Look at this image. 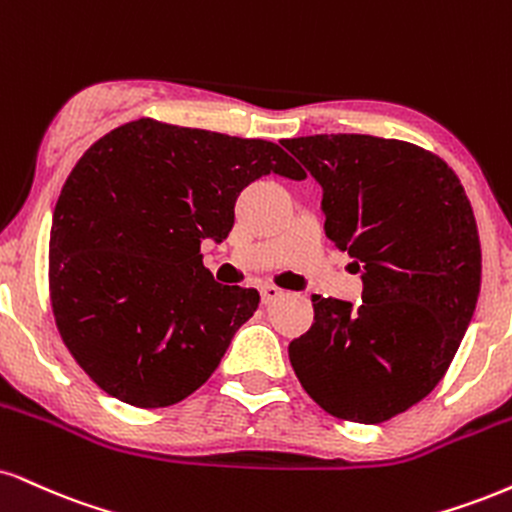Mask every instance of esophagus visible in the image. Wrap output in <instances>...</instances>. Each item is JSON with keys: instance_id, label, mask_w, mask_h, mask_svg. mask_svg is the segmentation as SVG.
Segmentation results:
<instances>
[{"instance_id": "34e87169", "label": "esophagus", "mask_w": 512, "mask_h": 512, "mask_svg": "<svg viewBox=\"0 0 512 512\" xmlns=\"http://www.w3.org/2000/svg\"><path fill=\"white\" fill-rule=\"evenodd\" d=\"M281 295H283L281 288H276V286H260V298H262V305L274 303V300H279Z\"/></svg>"}]
</instances>
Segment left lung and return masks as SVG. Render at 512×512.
<instances>
[{"mask_svg":"<svg viewBox=\"0 0 512 512\" xmlns=\"http://www.w3.org/2000/svg\"><path fill=\"white\" fill-rule=\"evenodd\" d=\"M324 188L326 236L362 272V305L312 295L315 322L288 357L319 408L379 424L434 391L482 283V245L463 183L434 152L374 135L281 143Z\"/></svg>","mask_w":512,"mask_h":512,"instance_id":"obj_1","label":"left lung"}]
</instances>
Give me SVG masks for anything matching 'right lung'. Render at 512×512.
I'll return each mask as SVG.
<instances>
[{
	"label": "right lung",
	"mask_w": 512,
	"mask_h": 512,
	"mask_svg": "<svg viewBox=\"0 0 512 512\" xmlns=\"http://www.w3.org/2000/svg\"><path fill=\"white\" fill-rule=\"evenodd\" d=\"M307 174L276 143L138 119L92 143L66 178L49 233L61 341L109 396L166 408L200 389L255 288L221 286L202 238L224 240L240 190Z\"/></svg>",
	"instance_id": "add662e5"
}]
</instances>
